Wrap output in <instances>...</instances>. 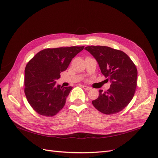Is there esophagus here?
<instances>
[{
	"label": "esophagus",
	"instance_id": "34e87169",
	"mask_svg": "<svg viewBox=\"0 0 158 158\" xmlns=\"http://www.w3.org/2000/svg\"><path fill=\"white\" fill-rule=\"evenodd\" d=\"M82 87L85 90H89V89H91V88L87 86V85H82Z\"/></svg>",
	"mask_w": 158,
	"mask_h": 158
}]
</instances>
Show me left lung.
I'll use <instances>...</instances> for the list:
<instances>
[{"instance_id": "8db88e82", "label": "left lung", "mask_w": 158, "mask_h": 158, "mask_svg": "<svg viewBox=\"0 0 158 158\" xmlns=\"http://www.w3.org/2000/svg\"><path fill=\"white\" fill-rule=\"evenodd\" d=\"M96 59L102 73L111 82L106 92L99 90L92 101L99 111L106 114L118 113L131 102L135 93L138 72L126 53L106 46H88L85 49Z\"/></svg>"}]
</instances>
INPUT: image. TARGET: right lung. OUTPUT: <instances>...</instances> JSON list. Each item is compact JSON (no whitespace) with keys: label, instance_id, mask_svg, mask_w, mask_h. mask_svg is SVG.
Segmentation results:
<instances>
[{"label":"right lung","instance_id":"1","mask_svg":"<svg viewBox=\"0 0 158 158\" xmlns=\"http://www.w3.org/2000/svg\"><path fill=\"white\" fill-rule=\"evenodd\" d=\"M84 47L45 49L28 62L25 69L24 92L28 103L38 114L52 117L64 106L73 87L56 85V80Z\"/></svg>","mask_w":158,"mask_h":158}]
</instances>
